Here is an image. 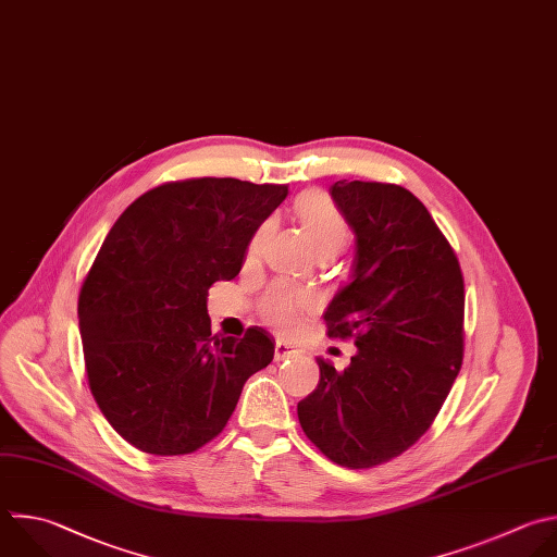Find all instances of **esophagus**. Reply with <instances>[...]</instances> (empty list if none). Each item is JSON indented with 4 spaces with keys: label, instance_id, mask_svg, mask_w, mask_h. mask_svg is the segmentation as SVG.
<instances>
[{
    "label": "esophagus",
    "instance_id": "1",
    "mask_svg": "<svg viewBox=\"0 0 557 557\" xmlns=\"http://www.w3.org/2000/svg\"><path fill=\"white\" fill-rule=\"evenodd\" d=\"M297 356H299V349H295L293 345H288L284 341L275 343V362H282V360H288V358H297Z\"/></svg>",
    "mask_w": 557,
    "mask_h": 557
}]
</instances>
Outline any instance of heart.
I'll return each mask as SVG.
<instances>
[{
    "mask_svg": "<svg viewBox=\"0 0 557 557\" xmlns=\"http://www.w3.org/2000/svg\"><path fill=\"white\" fill-rule=\"evenodd\" d=\"M295 216L304 227L312 251L319 256L334 258L347 243V223L334 203L321 193H306L295 201ZM262 232L253 238L249 253H258ZM308 297L288 282H275L262 297L260 312L264 321L282 334L297 330L301 314L308 310Z\"/></svg>",
    "mask_w": 557,
    "mask_h": 557,
    "instance_id": "1",
    "label": "heart"
}]
</instances>
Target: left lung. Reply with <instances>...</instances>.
Listing matches in <instances>:
<instances>
[{"instance_id": "1", "label": "left lung", "mask_w": 557, "mask_h": 557, "mask_svg": "<svg viewBox=\"0 0 557 557\" xmlns=\"http://www.w3.org/2000/svg\"><path fill=\"white\" fill-rule=\"evenodd\" d=\"M354 232L349 284L323 319L354 336L343 372L317 358L319 385L297 405L306 437L334 463L374 468L411 448L440 413L463 358V277L455 251L409 190L336 181Z\"/></svg>"}]
</instances>
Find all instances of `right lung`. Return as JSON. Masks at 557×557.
Wrapping results in <instances>:
<instances>
[{"instance_id":"1","label":"right lung","mask_w":557,"mask_h":557,"mask_svg":"<svg viewBox=\"0 0 557 557\" xmlns=\"http://www.w3.org/2000/svg\"><path fill=\"white\" fill-rule=\"evenodd\" d=\"M286 185L240 178L165 183L131 203L83 282L78 321L91 394L109 424L150 455L214 440L275 338L212 334L208 290L234 280Z\"/></svg>"}]
</instances>
